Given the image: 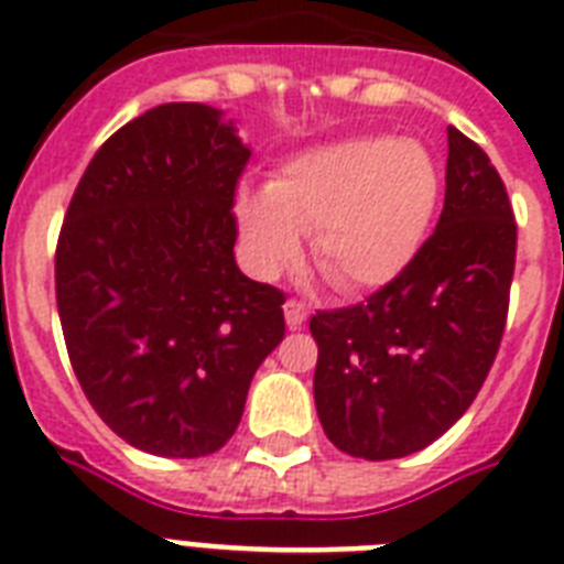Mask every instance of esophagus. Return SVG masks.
<instances>
[{"instance_id":"obj_1","label":"esophagus","mask_w":564,"mask_h":564,"mask_svg":"<svg viewBox=\"0 0 564 564\" xmlns=\"http://www.w3.org/2000/svg\"><path fill=\"white\" fill-rule=\"evenodd\" d=\"M283 318H286V327H290V330H299V327L307 322V304L290 299L283 304Z\"/></svg>"}]
</instances>
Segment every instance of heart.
Masks as SVG:
<instances>
[{
    "label": "heart",
    "instance_id": "b5f03b06",
    "mask_svg": "<svg viewBox=\"0 0 564 564\" xmlns=\"http://www.w3.org/2000/svg\"><path fill=\"white\" fill-rule=\"evenodd\" d=\"M438 202V172L415 140L354 137L295 154L265 193H242L237 225L248 269L272 281L313 260L343 292L386 286L419 254Z\"/></svg>",
    "mask_w": 564,
    "mask_h": 564
}]
</instances>
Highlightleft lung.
<instances>
[{"label":"left lung","mask_w":564,"mask_h":564,"mask_svg":"<svg viewBox=\"0 0 564 564\" xmlns=\"http://www.w3.org/2000/svg\"><path fill=\"white\" fill-rule=\"evenodd\" d=\"M516 242L498 170L451 126L433 237L383 290L310 318L316 412L339 451L398 459L463 419L503 339Z\"/></svg>","instance_id":"1"}]
</instances>
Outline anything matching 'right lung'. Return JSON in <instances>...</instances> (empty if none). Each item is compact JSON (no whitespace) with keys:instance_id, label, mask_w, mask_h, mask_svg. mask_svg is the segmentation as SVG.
<instances>
[{"instance_id":"obj_1","label":"right lung","mask_w":564,"mask_h":564,"mask_svg":"<svg viewBox=\"0 0 564 564\" xmlns=\"http://www.w3.org/2000/svg\"><path fill=\"white\" fill-rule=\"evenodd\" d=\"M248 158L221 110L158 105L93 154L66 210L55 295L69 362L101 421L145 454L219 451L286 330L283 292L234 260Z\"/></svg>"}]
</instances>
